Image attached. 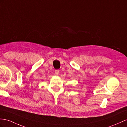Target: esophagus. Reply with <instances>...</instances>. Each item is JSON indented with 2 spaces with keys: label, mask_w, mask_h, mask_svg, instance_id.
<instances>
[{
  "label": "esophagus",
  "mask_w": 127,
  "mask_h": 127,
  "mask_svg": "<svg viewBox=\"0 0 127 127\" xmlns=\"http://www.w3.org/2000/svg\"><path fill=\"white\" fill-rule=\"evenodd\" d=\"M55 74H56V75H57V74L59 73V70H56L55 71Z\"/></svg>",
  "instance_id": "34e87169"
}]
</instances>
